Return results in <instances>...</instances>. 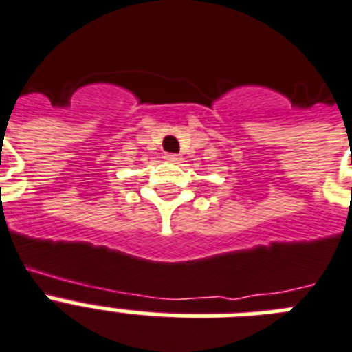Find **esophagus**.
Segmentation results:
<instances>
[{
	"label": "esophagus",
	"instance_id": "obj_1",
	"mask_svg": "<svg viewBox=\"0 0 352 352\" xmlns=\"http://www.w3.org/2000/svg\"><path fill=\"white\" fill-rule=\"evenodd\" d=\"M164 159H166V162H171V164H177V162H181V157L175 155V153H168V155H164Z\"/></svg>",
	"mask_w": 352,
	"mask_h": 352
}]
</instances>
